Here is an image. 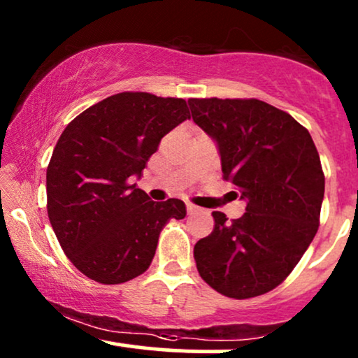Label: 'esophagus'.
Segmentation results:
<instances>
[{
    "mask_svg": "<svg viewBox=\"0 0 358 358\" xmlns=\"http://www.w3.org/2000/svg\"><path fill=\"white\" fill-rule=\"evenodd\" d=\"M200 210H202V208L196 207V205L187 203V212H188V213H195V212H200Z\"/></svg>",
    "mask_w": 358,
    "mask_h": 358,
    "instance_id": "34e87169",
    "label": "esophagus"
}]
</instances>
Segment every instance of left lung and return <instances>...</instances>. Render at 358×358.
Segmentation results:
<instances>
[{"instance_id":"8db88e82","label":"left lung","mask_w":358,"mask_h":358,"mask_svg":"<svg viewBox=\"0 0 358 358\" xmlns=\"http://www.w3.org/2000/svg\"><path fill=\"white\" fill-rule=\"evenodd\" d=\"M193 122L215 141L225 180L239 188L245 213L193 248L208 286L236 299L274 289L310 248L320 225L324 175L308 129L257 99H188Z\"/></svg>"}]
</instances>
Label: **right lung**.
I'll list each match as a JSON object with an SVG mask.
<instances>
[{
	"mask_svg": "<svg viewBox=\"0 0 358 358\" xmlns=\"http://www.w3.org/2000/svg\"><path fill=\"white\" fill-rule=\"evenodd\" d=\"M187 119L183 99L121 92L65 127L47 168V210L82 274L102 285L134 279L150 268L166 222L187 215L182 200L153 202L133 183L162 138Z\"/></svg>",
	"mask_w": 358,
	"mask_h": 358,
	"instance_id": "1",
	"label": "right lung"
}]
</instances>
